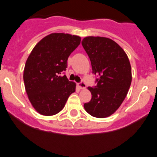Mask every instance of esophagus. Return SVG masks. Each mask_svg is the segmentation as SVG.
<instances>
[{
    "label": "esophagus",
    "instance_id": "1",
    "mask_svg": "<svg viewBox=\"0 0 157 157\" xmlns=\"http://www.w3.org/2000/svg\"><path fill=\"white\" fill-rule=\"evenodd\" d=\"M77 86H78L79 88L81 89V90H83V89H85L86 86V83L83 81L80 82V83H79L78 84H77Z\"/></svg>",
    "mask_w": 157,
    "mask_h": 157
}]
</instances>
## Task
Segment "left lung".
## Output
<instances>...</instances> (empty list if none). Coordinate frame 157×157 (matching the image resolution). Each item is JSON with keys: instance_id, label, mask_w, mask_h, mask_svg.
<instances>
[{"instance_id": "1", "label": "left lung", "mask_w": 157, "mask_h": 157, "mask_svg": "<svg viewBox=\"0 0 157 157\" xmlns=\"http://www.w3.org/2000/svg\"><path fill=\"white\" fill-rule=\"evenodd\" d=\"M82 45L90 59L97 85L88 87L92 98L86 111L97 118L108 117L120 108L132 82L128 56L115 41L103 37H86Z\"/></svg>"}]
</instances>
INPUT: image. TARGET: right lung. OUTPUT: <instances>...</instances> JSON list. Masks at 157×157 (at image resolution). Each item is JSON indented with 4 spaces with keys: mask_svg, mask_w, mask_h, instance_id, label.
I'll use <instances>...</instances> for the list:
<instances>
[{
    "mask_svg": "<svg viewBox=\"0 0 157 157\" xmlns=\"http://www.w3.org/2000/svg\"><path fill=\"white\" fill-rule=\"evenodd\" d=\"M80 40L79 36L52 33L39 41L28 58L23 74L25 87L31 105L40 114H56L75 92L76 83L60 74Z\"/></svg>",
    "mask_w": 157,
    "mask_h": 157,
    "instance_id": "obj_1",
    "label": "right lung"
}]
</instances>
